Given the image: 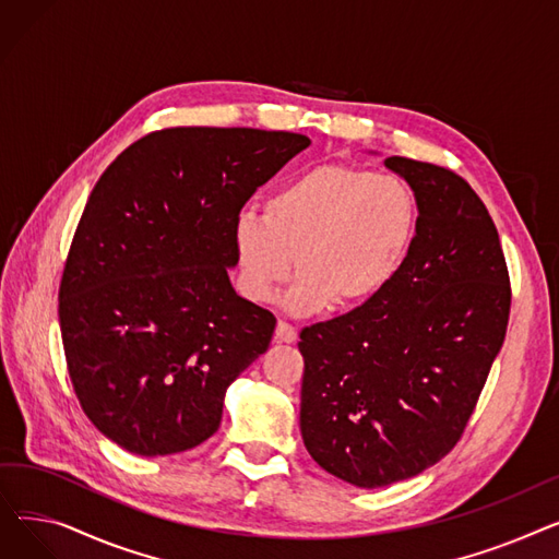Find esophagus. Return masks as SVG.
I'll use <instances>...</instances> for the list:
<instances>
[{
	"label": "esophagus",
	"instance_id": "34e87169",
	"mask_svg": "<svg viewBox=\"0 0 559 559\" xmlns=\"http://www.w3.org/2000/svg\"><path fill=\"white\" fill-rule=\"evenodd\" d=\"M274 340H276V342H285V344H292V342L297 340V329L292 326V324H287V321L278 319V324H276V333H274Z\"/></svg>",
	"mask_w": 559,
	"mask_h": 559
}]
</instances>
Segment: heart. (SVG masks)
I'll return each instance as SVG.
<instances>
[{"instance_id":"heart-1","label":"heart","mask_w":559,"mask_h":559,"mask_svg":"<svg viewBox=\"0 0 559 559\" xmlns=\"http://www.w3.org/2000/svg\"><path fill=\"white\" fill-rule=\"evenodd\" d=\"M417 219V199L399 176L344 163L308 167L267 197L264 215L242 211L235 219L245 295L267 301L295 258L292 312H314L326 301L358 306L399 272Z\"/></svg>"}]
</instances>
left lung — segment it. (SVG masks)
<instances>
[{
  "instance_id": "left-lung-1",
  "label": "left lung",
  "mask_w": 559,
  "mask_h": 559,
  "mask_svg": "<svg viewBox=\"0 0 559 559\" xmlns=\"http://www.w3.org/2000/svg\"><path fill=\"white\" fill-rule=\"evenodd\" d=\"M415 190L417 235L362 306L299 333L301 435L312 460L356 487H385L442 460L472 419L512 306L485 203L460 174L390 156Z\"/></svg>"
}]
</instances>
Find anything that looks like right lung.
Instances as JSON below:
<instances>
[{
  "instance_id": "1",
  "label": "right lung",
  "mask_w": 559,
  "mask_h": 559,
  "mask_svg": "<svg viewBox=\"0 0 559 559\" xmlns=\"http://www.w3.org/2000/svg\"><path fill=\"white\" fill-rule=\"evenodd\" d=\"M308 144L289 131L160 129L127 146L87 197L58 319L85 417L129 453L205 442L228 385L267 350L276 317L228 281L233 228Z\"/></svg>"
}]
</instances>
